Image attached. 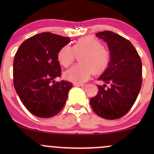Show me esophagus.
<instances>
[{"instance_id":"1","label":"esophagus","mask_w":154,"mask_h":154,"mask_svg":"<svg viewBox=\"0 0 154 154\" xmlns=\"http://www.w3.org/2000/svg\"><path fill=\"white\" fill-rule=\"evenodd\" d=\"M74 86H78V87H83V86H85V84H82V83H76V82H74Z\"/></svg>"}]
</instances>
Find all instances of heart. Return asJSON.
<instances>
[{
	"label": "heart",
	"instance_id": "heart-1",
	"mask_svg": "<svg viewBox=\"0 0 154 154\" xmlns=\"http://www.w3.org/2000/svg\"><path fill=\"white\" fill-rule=\"evenodd\" d=\"M80 55V63L75 65L65 72V77L73 82L81 83L88 80L93 73H103L111 62V54L98 39L91 36L78 39L73 46L64 45L57 53V60L63 67H68Z\"/></svg>",
	"mask_w": 154,
	"mask_h": 154
}]
</instances>
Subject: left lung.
Returning <instances> with one entry per match:
<instances>
[{
  "mask_svg": "<svg viewBox=\"0 0 154 154\" xmlns=\"http://www.w3.org/2000/svg\"><path fill=\"white\" fill-rule=\"evenodd\" d=\"M96 36L106 42L111 54L108 69L98 78L106 83L98 85V94L90 100L97 115L106 119L125 116L135 103L142 85V62L133 45L126 38L111 31ZM110 87L105 88L106 84Z\"/></svg>",
  "mask_w": 154,
  "mask_h": 154,
  "instance_id": "1",
  "label": "left lung"
}]
</instances>
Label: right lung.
Listing matches in <instances>:
<instances>
[{
  "label": "right lung",
  "mask_w": 154,
  "mask_h": 154,
  "mask_svg": "<svg viewBox=\"0 0 154 154\" xmlns=\"http://www.w3.org/2000/svg\"><path fill=\"white\" fill-rule=\"evenodd\" d=\"M69 42L66 37L42 32L24 40L16 53L14 86L24 106L38 117H52L64 106L72 83L54 79L61 72L58 51Z\"/></svg>",
  "instance_id": "1"
}]
</instances>
